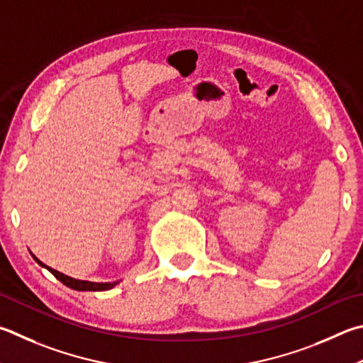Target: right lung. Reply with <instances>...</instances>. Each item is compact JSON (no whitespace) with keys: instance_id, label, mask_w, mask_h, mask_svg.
<instances>
[{"instance_id":"obj_1","label":"right lung","mask_w":363,"mask_h":363,"mask_svg":"<svg viewBox=\"0 0 363 363\" xmlns=\"http://www.w3.org/2000/svg\"><path fill=\"white\" fill-rule=\"evenodd\" d=\"M33 255V254H31ZM33 259H35L39 265L48 268L49 272L55 276V278L63 282L65 286H68L69 289H74V291H90V292H103V291H109V289H113L116 284H118V281L116 282H90V281H81V279H74L71 278V276L63 274L60 272H57V269L50 268L48 265H44V263L38 259V257L33 255Z\"/></svg>"}]
</instances>
